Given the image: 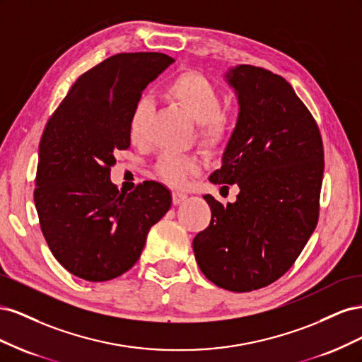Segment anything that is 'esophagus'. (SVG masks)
Returning <instances> with one entry per match:
<instances>
[{"mask_svg":"<svg viewBox=\"0 0 362 362\" xmlns=\"http://www.w3.org/2000/svg\"><path fill=\"white\" fill-rule=\"evenodd\" d=\"M185 199H187V194H185V193H181V192H173V193H172V202H173L175 205H178V204L184 202Z\"/></svg>","mask_w":362,"mask_h":362,"instance_id":"1","label":"esophagus"}]
</instances>
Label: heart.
Here are the masks:
<instances>
[{
	"label": "heart",
	"mask_w": 362,
	"mask_h": 362,
	"mask_svg": "<svg viewBox=\"0 0 362 362\" xmlns=\"http://www.w3.org/2000/svg\"><path fill=\"white\" fill-rule=\"evenodd\" d=\"M164 95L196 122V139L208 149L223 148L234 133V120L222 110V92L198 71H182L164 86ZM149 101L140 98L128 119V134L134 144L146 139ZM202 161L198 156L163 154L157 163L160 177L173 187H182L198 173Z\"/></svg>",
	"instance_id": "obj_1"
}]
</instances>
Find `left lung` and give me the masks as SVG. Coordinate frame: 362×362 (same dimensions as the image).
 Masks as SVG:
<instances>
[{
    "instance_id": "8db88e82",
    "label": "left lung",
    "mask_w": 362,
    "mask_h": 362,
    "mask_svg": "<svg viewBox=\"0 0 362 362\" xmlns=\"http://www.w3.org/2000/svg\"><path fill=\"white\" fill-rule=\"evenodd\" d=\"M226 76L240 113L210 181L237 184L240 193L226 205L204 196L211 222L193 250L217 287L246 293L279 279L314 233L325 154L313 115L281 75L240 64Z\"/></svg>"
}]
</instances>
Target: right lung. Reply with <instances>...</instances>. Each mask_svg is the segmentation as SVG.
Instances as JSON below:
<instances>
[{"mask_svg": "<svg viewBox=\"0 0 362 362\" xmlns=\"http://www.w3.org/2000/svg\"><path fill=\"white\" fill-rule=\"evenodd\" d=\"M173 59L116 54L84 72L47 122L39 144L35 204L49 250L90 282L133 267L152 225L169 211L170 192L156 181L131 193L110 181L117 151L129 148L128 119L145 87Z\"/></svg>", "mask_w": 362, "mask_h": 362, "instance_id": "add662e5", "label": "right lung"}]
</instances>
